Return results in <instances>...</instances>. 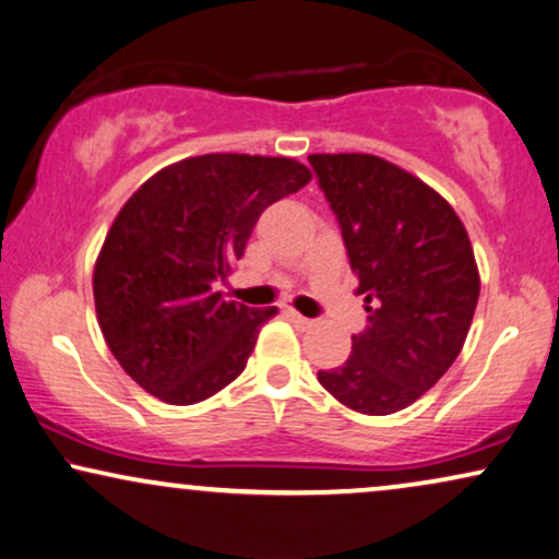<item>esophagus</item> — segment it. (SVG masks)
Returning <instances> with one entry per match:
<instances>
[{"label":"esophagus","mask_w":559,"mask_h":559,"mask_svg":"<svg viewBox=\"0 0 559 559\" xmlns=\"http://www.w3.org/2000/svg\"><path fill=\"white\" fill-rule=\"evenodd\" d=\"M286 317L292 319V322H294L296 326H301V330H309V326H314V319H309V317H301L299 311L292 309V307L286 309Z\"/></svg>","instance_id":"esophagus-1"}]
</instances>
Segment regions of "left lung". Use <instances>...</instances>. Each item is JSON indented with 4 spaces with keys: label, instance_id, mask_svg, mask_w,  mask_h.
<instances>
[{
    "label": "left lung",
    "instance_id": "1",
    "mask_svg": "<svg viewBox=\"0 0 559 559\" xmlns=\"http://www.w3.org/2000/svg\"><path fill=\"white\" fill-rule=\"evenodd\" d=\"M309 163L368 304L353 353L317 378L353 412H401L463 349L480 294L471 240L440 193L389 160L337 153Z\"/></svg>",
    "mask_w": 559,
    "mask_h": 559
}]
</instances>
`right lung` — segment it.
Segmentation results:
<instances>
[{"label":"right lung","mask_w":559,"mask_h":559,"mask_svg":"<svg viewBox=\"0 0 559 559\" xmlns=\"http://www.w3.org/2000/svg\"><path fill=\"white\" fill-rule=\"evenodd\" d=\"M292 158L210 153L163 168L117 214L94 267L111 355L174 406L214 396L248 366L275 307L225 301V284L267 206L309 183Z\"/></svg>","instance_id":"obj_1"}]
</instances>
